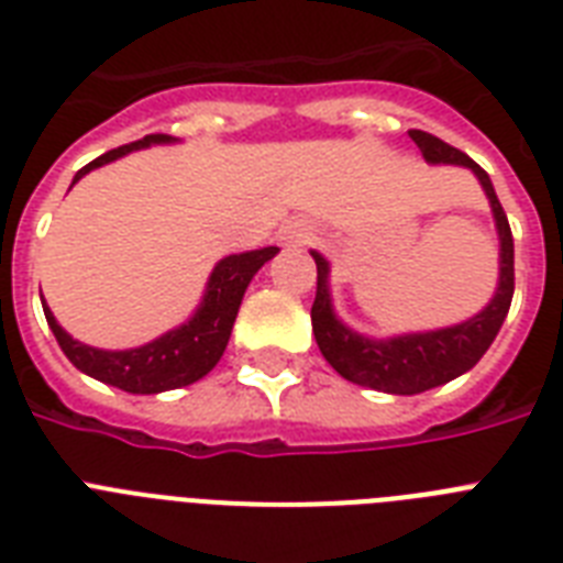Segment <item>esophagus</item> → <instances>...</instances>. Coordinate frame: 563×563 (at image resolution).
I'll use <instances>...</instances> for the list:
<instances>
[{
    "label": "esophagus",
    "instance_id": "34e87169",
    "mask_svg": "<svg viewBox=\"0 0 563 563\" xmlns=\"http://www.w3.org/2000/svg\"><path fill=\"white\" fill-rule=\"evenodd\" d=\"M280 239L286 245H303L309 239V228L303 221H289V224L280 230Z\"/></svg>",
    "mask_w": 563,
    "mask_h": 563
}]
</instances>
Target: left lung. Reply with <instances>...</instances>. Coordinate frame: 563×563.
I'll list each match as a JSON object with an SVG mask.
<instances>
[{
  "label": "left lung",
  "mask_w": 563,
  "mask_h": 563,
  "mask_svg": "<svg viewBox=\"0 0 563 563\" xmlns=\"http://www.w3.org/2000/svg\"><path fill=\"white\" fill-rule=\"evenodd\" d=\"M415 145L427 163H455L476 172L482 187L488 192L494 219L499 230V286L497 295L479 316L464 324L435 330V333H415L388 339V342H371L351 333L347 327L333 316L330 291H327V260L312 251L318 268L316 303H312V333L324 353V360L333 365L344 379H351L365 388H376L385 394H420L444 385L464 371H471L485 356L490 342L497 339L499 327L506 321L511 295H515V239L508 228L506 210L499 203L497 192L490 187L488 172L467 154L453 148L444 140L427 134V131H409Z\"/></svg>",
  "instance_id": "left-lung-1"
}]
</instances>
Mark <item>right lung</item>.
I'll return each mask as SVG.
<instances>
[{
	"instance_id": "1",
	"label": "right lung",
	"mask_w": 563,
	"mask_h": 563,
	"mask_svg": "<svg viewBox=\"0 0 563 563\" xmlns=\"http://www.w3.org/2000/svg\"><path fill=\"white\" fill-rule=\"evenodd\" d=\"M169 140L172 136L166 134H148L143 140H136V143L119 145L113 152L101 154L92 163H87L84 169H78L75 180H81L90 169L117 161V157L134 152V148H145L152 143H169ZM277 251L280 247H263V251L224 256L216 265L210 283H207V295H203L201 309L195 312L192 321L161 335V339H154L152 344L134 347V351H96L90 344L75 342L73 335L64 333V327L57 324L48 307H43V312H46V321L52 327V333H55L57 344H60V351L66 353V360L73 362L78 371L96 376L101 383L117 385L128 394L169 391V388L195 383V379H201L203 374H210L216 368V362L221 360V353L228 347L230 330H233V321H236L239 303H242L247 283Z\"/></svg>"
}]
</instances>
